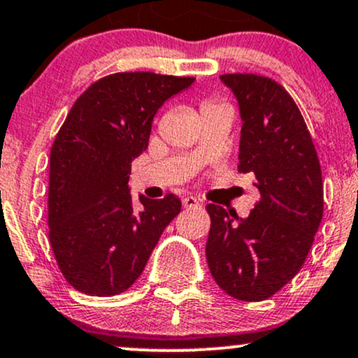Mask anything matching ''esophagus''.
Listing matches in <instances>:
<instances>
[{"mask_svg": "<svg viewBox=\"0 0 358 358\" xmlns=\"http://www.w3.org/2000/svg\"><path fill=\"white\" fill-rule=\"evenodd\" d=\"M182 206L184 208H196V206H201V203L194 196H186L182 197Z\"/></svg>", "mask_w": 358, "mask_h": 358, "instance_id": "34e87169", "label": "esophagus"}]
</instances>
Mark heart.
<instances>
[{"label":"heart","instance_id":"1","mask_svg":"<svg viewBox=\"0 0 358 358\" xmlns=\"http://www.w3.org/2000/svg\"><path fill=\"white\" fill-rule=\"evenodd\" d=\"M217 107H222V105L216 103V102H214V100H204V102L201 103V112L213 110V108H217Z\"/></svg>","mask_w":358,"mask_h":358}]
</instances>
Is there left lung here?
<instances>
[{"instance_id": "left-lung-1", "label": "left lung", "mask_w": 358, "mask_h": 358, "mask_svg": "<svg viewBox=\"0 0 358 358\" xmlns=\"http://www.w3.org/2000/svg\"><path fill=\"white\" fill-rule=\"evenodd\" d=\"M238 99L243 127L238 171L255 176L259 201L238 217L208 204L211 229L206 258L222 292L262 301L303 266L323 216L320 161L300 108L275 80L221 75Z\"/></svg>"}]
</instances>
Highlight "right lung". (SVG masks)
Masks as SVG:
<instances>
[{"label":"right lung","mask_w":358,"mask_h":358,"mask_svg":"<svg viewBox=\"0 0 358 358\" xmlns=\"http://www.w3.org/2000/svg\"><path fill=\"white\" fill-rule=\"evenodd\" d=\"M194 82L152 71H120L78 96L50 152V245L65 280L92 296L132 287L180 199L129 192L132 161L149 145L161 105Z\"/></svg>","instance_id":"add662e5"}]
</instances>
